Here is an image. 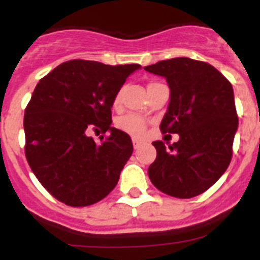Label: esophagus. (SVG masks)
<instances>
[{
    "label": "esophagus",
    "mask_w": 260,
    "mask_h": 260,
    "mask_svg": "<svg viewBox=\"0 0 260 260\" xmlns=\"http://www.w3.org/2000/svg\"><path fill=\"white\" fill-rule=\"evenodd\" d=\"M133 146H134L135 150H138V148H139V147L142 146V142H139V141H137V139H134V141H133Z\"/></svg>",
    "instance_id": "34e87169"
}]
</instances>
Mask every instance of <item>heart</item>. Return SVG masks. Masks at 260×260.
Masks as SVG:
<instances>
[{
    "label": "heart",
    "mask_w": 260,
    "mask_h": 260,
    "mask_svg": "<svg viewBox=\"0 0 260 260\" xmlns=\"http://www.w3.org/2000/svg\"><path fill=\"white\" fill-rule=\"evenodd\" d=\"M157 84L161 83L155 82V80H153V82H150V83H148V88H152V87L157 86ZM119 103H121V91H118L113 98L114 107H118ZM117 127H118L119 130H122L123 133H126V134L132 135V137L141 138L142 135L144 134V132H146L147 122L146 119L137 116V114H126V116L121 117V118L117 121Z\"/></svg>",
    "instance_id": "b5f03b06"
}]
</instances>
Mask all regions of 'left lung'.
Here are the masks:
<instances>
[{"label":"left lung","mask_w":260,"mask_h":260,"mask_svg":"<svg viewBox=\"0 0 260 260\" xmlns=\"http://www.w3.org/2000/svg\"><path fill=\"white\" fill-rule=\"evenodd\" d=\"M144 70L167 79L171 102L160 130L180 135L169 147L152 143L157 156L148 168L151 182L174 198L197 197L219 180L233 156L238 116L231 82L207 62L186 57Z\"/></svg>","instance_id":"1"}]
</instances>
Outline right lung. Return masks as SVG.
Segmentation results:
<instances>
[{"label": "right lung", "mask_w": 260, "mask_h": 260, "mask_svg": "<svg viewBox=\"0 0 260 260\" xmlns=\"http://www.w3.org/2000/svg\"><path fill=\"white\" fill-rule=\"evenodd\" d=\"M141 68L71 59L39 80L24 110V153L39 182L70 207L98 203L116 187L132 138L112 127L113 98ZM111 134L96 145L88 133Z\"/></svg>", "instance_id": "obj_1"}]
</instances>
